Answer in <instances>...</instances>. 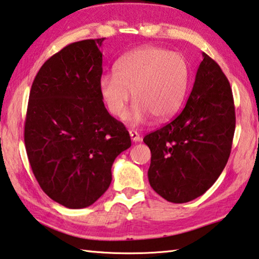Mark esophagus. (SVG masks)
I'll return each mask as SVG.
<instances>
[{"instance_id":"obj_1","label":"esophagus","mask_w":259,"mask_h":259,"mask_svg":"<svg viewBox=\"0 0 259 259\" xmlns=\"http://www.w3.org/2000/svg\"><path fill=\"white\" fill-rule=\"evenodd\" d=\"M130 137L134 142L141 141V137H140V134L137 132V131H130Z\"/></svg>"}]
</instances>
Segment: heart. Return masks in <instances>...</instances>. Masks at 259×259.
<instances>
[{"label": "heart", "instance_id": "obj_1", "mask_svg": "<svg viewBox=\"0 0 259 259\" xmlns=\"http://www.w3.org/2000/svg\"><path fill=\"white\" fill-rule=\"evenodd\" d=\"M189 77L188 62L181 54L149 46L122 56L116 65V73H105L100 78L99 91L114 117H125L133 93L137 104L131 120L141 122L150 114L164 120L181 108Z\"/></svg>", "mask_w": 259, "mask_h": 259}]
</instances>
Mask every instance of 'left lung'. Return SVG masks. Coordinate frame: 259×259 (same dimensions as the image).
Listing matches in <instances>:
<instances>
[{"label": "left lung", "mask_w": 259, "mask_h": 259, "mask_svg": "<svg viewBox=\"0 0 259 259\" xmlns=\"http://www.w3.org/2000/svg\"><path fill=\"white\" fill-rule=\"evenodd\" d=\"M235 131L234 100L226 75L203 53L184 110L143 142L151 151L149 184L172 203H186L212 186L230 157Z\"/></svg>", "instance_id": "obj_1"}]
</instances>
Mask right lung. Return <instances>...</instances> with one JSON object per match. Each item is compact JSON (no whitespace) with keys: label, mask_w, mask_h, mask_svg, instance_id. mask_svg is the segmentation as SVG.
Here are the masks:
<instances>
[{"label":"right lung","mask_w":259,"mask_h":259,"mask_svg":"<svg viewBox=\"0 0 259 259\" xmlns=\"http://www.w3.org/2000/svg\"><path fill=\"white\" fill-rule=\"evenodd\" d=\"M103 41L64 47L41 66L29 92L28 162L41 189L69 209L90 206L107 192L114 159L131 147L126 127L100 95Z\"/></svg>","instance_id":"obj_1"}]
</instances>
